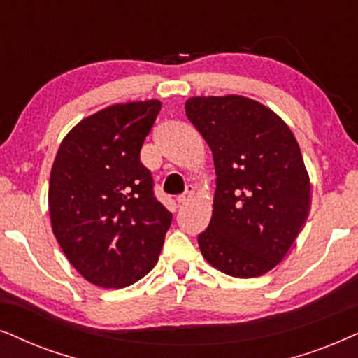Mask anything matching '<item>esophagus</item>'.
<instances>
[{
    "instance_id": "1",
    "label": "esophagus",
    "mask_w": 358,
    "mask_h": 358,
    "mask_svg": "<svg viewBox=\"0 0 358 358\" xmlns=\"http://www.w3.org/2000/svg\"><path fill=\"white\" fill-rule=\"evenodd\" d=\"M193 193H194V187H193V185H188V187H187V192H185L183 194H180V196H176V203H178V204L187 203L188 199L193 196Z\"/></svg>"
}]
</instances>
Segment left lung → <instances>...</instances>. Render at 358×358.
Segmentation results:
<instances>
[{"label":"left lung","instance_id":"obj_1","mask_svg":"<svg viewBox=\"0 0 358 358\" xmlns=\"http://www.w3.org/2000/svg\"><path fill=\"white\" fill-rule=\"evenodd\" d=\"M213 152V216L198 236L214 268L254 278L275 268L309 213V176L293 132L250 98L196 96L185 104Z\"/></svg>","mask_w":358,"mask_h":358}]
</instances>
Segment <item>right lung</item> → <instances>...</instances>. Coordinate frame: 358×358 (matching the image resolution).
Wrapping results in <instances>:
<instances>
[{
    "instance_id": "obj_1",
    "label": "right lung",
    "mask_w": 358,
    "mask_h": 358,
    "mask_svg": "<svg viewBox=\"0 0 358 358\" xmlns=\"http://www.w3.org/2000/svg\"><path fill=\"white\" fill-rule=\"evenodd\" d=\"M159 99L114 104L85 117L62 141L52 165V231L90 283L126 288L154 268L171 213L154 194L141 149Z\"/></svg>"
}]
</instances>
